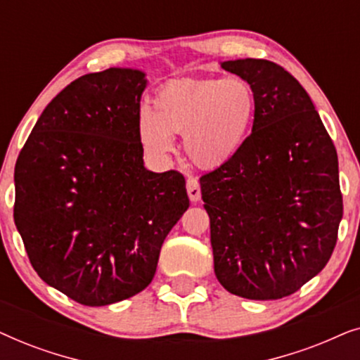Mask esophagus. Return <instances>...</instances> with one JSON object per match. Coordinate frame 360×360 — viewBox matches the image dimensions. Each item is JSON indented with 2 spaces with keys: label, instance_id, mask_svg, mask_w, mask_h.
<instances>
[{
  "label": "esophagus",
  "instance_id": "obj_1",
  "mask_svg": "<svg viewBox=\"0 0 360 360\" xmlns=\"http://www.w3.org/2000/svg\"><path fill=\"white\" fill-rule=\"evenodd\" d=\"M186 191H188V196H190L191 203H196V201H200V198H201L200 181L196 180V179H193V176L186 180Z\"/></svg>",
  "mask_w": 360,
  "mask_h": 360
}]
</instances>
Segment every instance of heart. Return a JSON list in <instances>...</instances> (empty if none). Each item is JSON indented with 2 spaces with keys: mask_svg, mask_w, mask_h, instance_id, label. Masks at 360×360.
Returning <instances> with one entry per match:
<instances>
[{
  "mask_svg": "<svg viewBox=\"0 0 360 360\" xmlns=\"http://www.w3.org/2000/svg\"><path fill=\"white\" fill-rule=\"evenodd\" d=\"M255 95L240 78L172 80L160 86L152 110L137 121L139 141L154 157L174 149V136H184L191 164L216 170L244 149L255 117Z\"/></svg>",
  "mask_w": 360,
  "mask_h": 360,
  "instance_id": "heart-1",
  "label": "heart"
}]
</instances>
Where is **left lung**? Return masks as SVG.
<instances>
[{
  "label": "left lung",
  "instance_id": "obj_1",
  "mask_svg": "<svg viewBox=\"0 0 360 360\" xmlns=\"http://www.w3.org/2000/svg\"><path fill=\"white\" fill-rule=\"evenodd\" d=\"M248 82L255 117L233 162L200 179L214 274L229 293L278 300L331 257L342 219L338 154L297 78L262 58L221 62Z\"/></svg>",
  "mask_w": 360,
  "mask_h": 360
}]
</instances>
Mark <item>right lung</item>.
Wrapping results in <instances>:
<instances>
[{"mask_svg":"<svg viewBox=\"0 0 360 360\" xmlns=\"http://www.w3.org/2000/svg\"><path fill=\"white\" fill-rule=\"evenodd\" d=\"M146 86L136 68L77 78L39 116L14 167V223L34 270L86 307L142 292L190 206L184 175L144 167Z\"/></svg>","mask_w":360,"mask_h":360,"instance_id":"1","label":"right lung"}]
</instances>
